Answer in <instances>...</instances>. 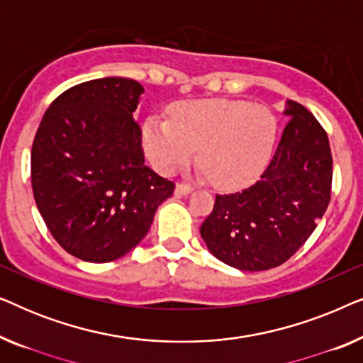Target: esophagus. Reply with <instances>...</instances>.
<instances>
[{
	"label": "esophagus",
	"mask_w": 363,
	"mask_h": 363,
	"mask_svg": "<svg viewBox=\"0 0 363 363\" xmlns=\"http://www.w3.org/2000/svg\"><path fill=\"white\" fill-rule=\"evenodd\" d=\"M191 190H193V186L188 185V183H178L175 188V193L177 195H188Z\"/></svg>",
	"instance_id": "obj_1"
}]
</instances>
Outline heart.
Wrapping results in <instances>:
<instances>
[{
  "label": "heart",
  "instance_id": "b5f03b06",
  "mask_svg": "<svg viewBox=\"0 0 363 363\" xmlns=\"http://www.w3.org/2000/svg\"><path fill=\"white\" fill-rule=\"evenodd\" d=\"M277 121L264 106L235 99L182 102L172 121L152 116L143 123V147L152 165L173 173L198 160L215 186L240 188L264 170L274 148Z\"/></svg>",
  "mask_w": 363,
  "mask_h": 363
}]
</instances>
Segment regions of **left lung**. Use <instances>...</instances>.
<instances>
[{
  "label": "left lung",
  "mask_w": 363,
  "mask_h": 363,
  "mask_svg": "<svg viewBox=\"0 0 363 363\" xmlns=\"http://www.w3.org/2000/svg\"><path fill=\"white\" fill-rule=\"evenodd\" d=\"M289 122L269 165L246 190L216 195L200 228L208 250L241 271L281 266L324 216L332 190V153L319 121L287 101Z\"/></svg>",
  "instance_id": "obj_1"
}]
</instances>
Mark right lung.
<instances>
[{"label": "right lung", "instance_id": "right-lung-1", "mask_svg": "<svg viewBox=\"0 0 363 363\" xmlns=\"http://www.w3.org/2000/svg\"><path fill=\"white\" fill-rule=\"evenodd\" d=\"M133 79L77 84L52 101L31 148L38 210L69 255L111 262L135 247L175 183L145 165Z\"/></svg>", "mask_w": 363, "mask_h": 363}]
</instances>
